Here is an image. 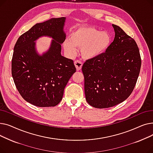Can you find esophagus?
Masks as SVG:
<instances>
[{"label": "esophagus", "instance_id": "obj_1", "mask_svg": "<svg viewBox=\"0 0 153 153\" xmlns=\"http://www.w3.org/2000/svg\"><path fill=\"white\" fill-rule=\"evenodd\" d=\"M74 65L76 66V68L77 71H79V70L81 69V68L82 67V63L80 61L77 60V61H76L74 62Z\"/></svg>", "mask_w": 153, "mask_h": 153}]
</instances>
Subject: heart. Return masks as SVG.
Segmentation results:
<instances>
[{"mask_svg":"<svg viewBox=\"0 0 153 153\" xmlns=\"http://www.w3.org/2000/svg\"><path fill=\"white\" fill-rule=\"evenodd\" d=\"M111 42V36L107 31H101L89 27H82L71 33L63 46L68 53H76V47L81 48V53L85 59L98 57L105 53Z\"/></svg>","mask_w":153,"mask_h":153,"instance_id":"b5f03b06","label":"heart"}]
</instances>
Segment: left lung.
<instances>
[{"label": "left lung", "instance_id": "8db88e82", "mask_svg": "<svg viewBox=\"0 0 153 153\" xmlns=\"http://www.w3.org/2000/svg\"><path fill=\"white\" fill-rule=\"evenodd\" d=\"M115 38L105 53L87 60L82 71L85 99L98 108L114 107L133 92L139 76L141 60L134 40L116 25Z\"/></svg>", "mask_w": 153, "mask_h": 153}]
</instances>
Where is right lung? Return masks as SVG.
<instances>
[{"label": "right lung", "instance_id": "1", "mask_svg": "<svg viewBox=\"0 0 153 153\" xmlns=\"http://www.w3.org/2000/svg\"><path fill=\"white\" fill-rule=\"evenodd\" d=\"M66 17L51 19L36 23L22 35L14 46L12 75L22 97L39 107H54L62 100L64 90L76 71L72 59L61 55V44L66 39ZM52 38L48 51L39 53L36 41Z\"/></svg>", "mask_w": 153, "mask_h": 153}]
</instances>
